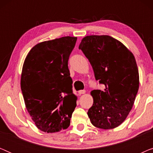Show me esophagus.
Returning <instances> with one entry per match:
<instances>
[{"label": "esophagus", "instance_id": "esophagus-1", "mask_svg": "<svg viewBox=\"0 0 153 153\" xmlns=\"http://www.w3.org/2000/svg\"><path fill=\"white\" fill-rule=\"evenodd\" d=\"M85 93V90H81V91H79L78 92V93L79 95H83V94H84Z\"/></svg>", "mask_w": 153, "mask_h": 153}]
</instances>
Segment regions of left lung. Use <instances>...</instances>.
<instances>
[{
  "label": "left lung",
  "mask_w": 153,
  "mask_h": 153,
  "mask_svg": "<svg viewBox=\"0 0 153 153\" xmlns=\"http://www.w3.org/2000/svg\"><path fill=\"white\" fill-rule=\"evenodd\" d=\"M79 49L91 64L95 79L103 91L93 90V104L88 111L96 127L114 129L122 124L134 103L139 75L133 53L120 41L108 35L83 37Z\"/></svg>",
  "instance_id": "obj_1"
}]
</instances>
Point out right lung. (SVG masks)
Returning <instances> with one entry per match:
<instances>
[{
  "mask_svg": "<svg viewBox=\"0 0 153 153\" xmlns=\"http://www.w3.org/2000/svg\"><path fill=\"white\" fill-rule=\"evenodd\" d=\"M77 37H62L33 47L24 60L21 88L37 128L57 132L70 126L76 106L68 60Z\"/></svg>",
  "mask_w": 153,
  "mask_h": 153,
  "instance_id": "1",
  "label": "right lung"
}]
</instances>
